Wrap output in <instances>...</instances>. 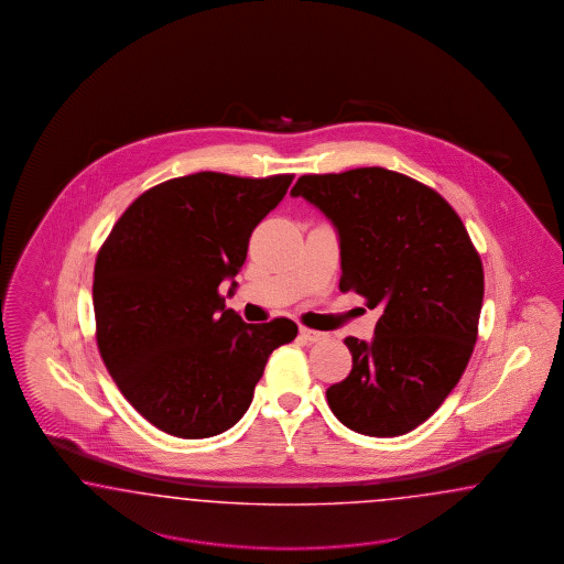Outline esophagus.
<instances>
[{"instance_id": "esophagus-1", "label": "esophagus", "mask_w": 564, "mask_h": 564, "mask_svg": "<svg viewBox=\"0 0 564 564\" xmlns=\"http://www.w3.org/2000/svg\"><path fill=\"white\" fill-rule=\"evenodd\" d=\"M300 335H302V339H306V341L310 343H321L328 339V335H326V333L314 330V328H307V326H302V328H300Z\"/></svg>"}]
</instances>
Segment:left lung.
<instances>
[{"instance_id": "obj_1", "label": "left lung", "mask_w": 564, "mask_h": 564, "mask_svg": "<svg viewBox=\"0 0 564 564\" xmlns=\"http://www.w3.org/2000/svg\"><path fill=\"white\" fill-rule=\"evenodd\" d=\"M337 227L343 293L380 307L375 339L347 337L354 368L326 389L337 420L391 438L424 424L457 387L478 341L484 269L436 189L382 167L302 175L291 189Z\"/></svg>"}]
</instances>
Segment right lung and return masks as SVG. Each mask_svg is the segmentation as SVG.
I'll return each mask as SVG.
<instances>
[{
    "label": "right lung",
    "mask_w": 564,
    "mask_h": 564,
    "mask_svg": "<svg viewBox=\"0 0 564 564\" xmlns=\"http://www.w3.org/2000/svg\"><path fill=\"white\" fill-rule=\"evenodd\" d=\"M291 180L173 177L140 194L102 241L93 281L102 364L130 405L171 436L208 438L238 424L269 356L297 335L290 318L243 323L219 291Z\"/></svg>",
    "instance_id": "obj_1"
}]
</instances>
